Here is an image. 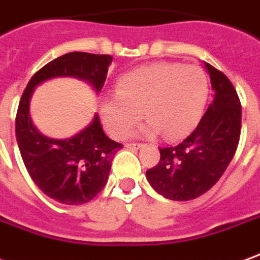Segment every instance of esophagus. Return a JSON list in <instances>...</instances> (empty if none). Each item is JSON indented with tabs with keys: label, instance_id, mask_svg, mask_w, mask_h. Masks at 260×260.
I'll return each instance as SVG.
<instances>
[{
	"label": "esophagus",
	"instance_id": "1",
	"mask_svg": "<svg viewBox=\"0 0 260 260\" xmlns=\"http://www.w3.org/2000/svg\"><path fill=\"white\" fill-rule=\"evenodd\" d=\"M125 146H126L128 149H139L141 146H142V143H138V142L134 143V142H132V143H126Z\"/></svg>",
	"mask_w": 260,
	"mask_h": 260
}]
</instances>
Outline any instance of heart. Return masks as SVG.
<instances>
[{"mask_svg":"<svg viewBox=\"0 0 260 260\" xmlns=\"http://www.w3.org/2000/svg\"><path fill=\"white\" fill-rule=\"evenodd\" d=\"M208 95L204 72L197 66L157 61L124 74L117 95L105 99L100 114L114 138H124L139 119L148 118L143 134L163 132L169 139L181 138L199 122Z\"/></svg>","mask_w":260,"mask_h":260,"instance_id":"obj_1","label":"heart"}]
</instances>
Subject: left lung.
Returning a JSON list of instances; mask_svg holds the SVG:
<instances>
[{"instance_id": "left-lung-1", "label": "left lung", "mask_w": 260, "mask_h": 260, "mask_svg": "<svg viewBox=\"0 0 260 260\" xmlns=\"http://www.w3.org/2000/svg\"><path fill=\"white\" fill-rule=\"evenodd\" d=\"M214 101L197 128L176 146L160 148V160L146 170L150 186L163 197L188 201L208 191L224 174L241 136V101L230 79L206 63Z\"/></svg>"}]
</instances>
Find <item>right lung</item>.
I'll return each instance as SVG.
<instances>
[{
    "label": "right lung",
    "mask_w": 260,
    "mask_h": 260,
    "mask_svg": "<svg viewBox=\"0 0 260 260\" xmlns=\"http://www.w3.org/2000/svg\"><path fill=\"white\" fill-rule=\"evenodd\" d=\"M111 61L110 54H63L32 76L18 105L15 135L25 168L36 186L61 204L77 206L94 199L107 184L111 161L122 145L105 135L99 115L70 139L46 138L30 119L29 100L42 81L64 76L86 80L101 91Z\"/></svg>",
    "instance_id": "obj_1"
}]
</instances>
